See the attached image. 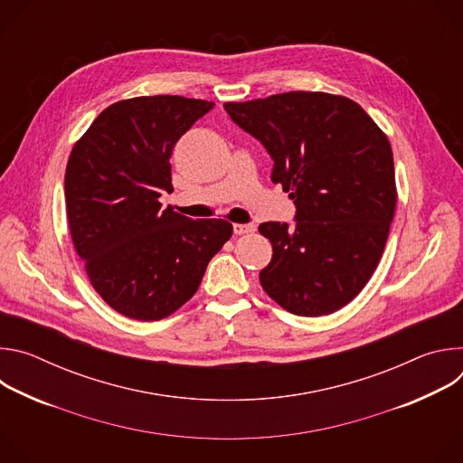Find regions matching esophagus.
I'll return each mask as SVG.
<instances>
[{
	"mask_svg": "<svg viewBox=\"0 0 463 463\" xmlns=\"http://www.w3.org/2000/svg\"><path fill=\"white\" fill-rule=\"evenodd\" d=\"M232 229H234V234H238V236H243V234H250V232H254V225H241V223H234V225H232Z\"/></svg>",
	"mask_w": 463,
	"mask_h": 463,
	"instance_id": "1",
	"label": "esophagus"
}]
</instances>
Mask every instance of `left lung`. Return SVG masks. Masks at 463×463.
Masks as SVG:
<instances>
[{"instance_id": "1", "label": "left lung", "mask_w": 463, "mask_h": 463, "mask_svg": "<svg viewBox=\"0 0 463 463\" xmlns=\"http://www.w3.org/2000/svg\"><path fill=\"white\" fill-rule=\"evenodd\" d=\"M231 118L273 157V183L297 223L258 227L273 245L260 284L293 315L320 317L352 302L373 275L398 202L384 131L352 99L289 91L225 102Z\"/></svg>"}]
</instances>
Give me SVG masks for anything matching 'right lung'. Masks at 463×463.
Masks as SVG:
<instances>
[{
	"instance_id": "add662e5",
	"label": "right lung",
	"mask_w": 463,
	"mask_h": 463,
	"mask_svg": "<svg viewBox=\"0 0 463 463\" xmlns=\"http://www.w3.org/2000/svg\"><path fill=\"white\" fill-rule=\"evenodd\" d=\"M213 106L179 95L118 100L71 150L65 209L73 245L95 291L124 317L161 320L177 311L232 236L225 220H190L159 202L174 190L175 143Z\"/></svg>"
}]
</instances>
